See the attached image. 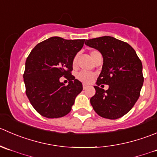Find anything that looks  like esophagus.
Instances as JSON below:
<instances>
[{"label": "esophagus", "mask_w": 157, "mask_h": 157, "mask_svg": "<svg viewBox=\"0 0 157 157\" xmlns=\"http://www.w3.org/2000/svg\"><path fill=\"white\" fill-rule=\"evenodd\" d=\"M88 88V86H87L86 85H83V89L85 90V89H86V88Z\"/></svg>", "instance_id": "obj_1"}]
</instances>
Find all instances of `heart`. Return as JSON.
Segmentation results:
<instances>
[{
    "instance_id": "b5f03b06",
    "label": "heart",
    "mask_w": 157,
    "mask_h": 157,
    "mask_svg": "<svg viewBox=\"0 0 157 157\" xmlns=\"http://www.w3.org/2000/svg\"><path fill=\"white\" fill-rule=\"evenodd\" d=\"M98 52H98L97 50L91 51L90 55H91V58H94V56L97 53H98ZM77 59H78V56H75L74 57L73 60H72V65H73V66H75V65H76ZM76 77L79 81H81V82H83V83H90V82H91V80L93 79V78L94 77V75L93 73H91V72H86V71H81V72H79L77 74Z\"/></svg>"
}]
</instances>
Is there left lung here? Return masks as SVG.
I'll use <instances>...</instances> for the list:
<instances>
[{"label":"left lung","instance_id":"8db88e82","mask_svg":"<svg viewBox=\"0 0 157 157\" xmlns=\"http://www.w3.org/2000/svg\"><path fill=\"white\" fill-rule=\"evenodd\" d=\"M85 45L98 50L103 56L98 86H94L95 94L90 99L91 106L101 117L120 118L131 111L140 97L144 84L142 63L128 43L114 37L91 39ZM101 83L108 84L109 89L99 88Z\"/></svg>","mask_w":157,"mask_h":157}]
</instances>
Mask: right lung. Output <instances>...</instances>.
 <instances>
[{
  "label": "right lung",
  "instance_id": "obj_1",
  "mask_svg": "<svg viewBox=\"0 0 157 157\" xmlns=\"http://www.w3.org/2000/svg\"><path fill=\"white\" fill-rule=\"evenodd\" d=\"M85 40H64L52 36L38 43L26 60L24 74L26 94L34 109L48 118L69 114L82 84L71 74L72 60ZM70 81L65 86L59 79Z\"/></svg>",
  "mask_w": 157,
  "mask_h": 157
}]
</instances>
